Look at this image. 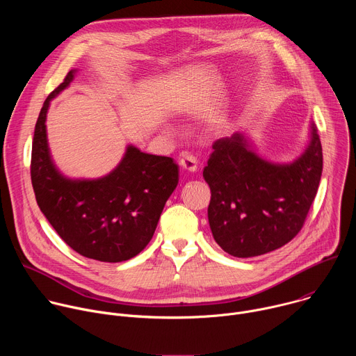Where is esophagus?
Listing matches in <instances>:
<instances>
[{
  "instance_id": "obj_1",
  "label": "esophagus",
  "mask_w": 356,
  "mask_h": 356,
  "mask_svg": "<svg viewBox=\"0 0 356 356\" xmlns=\"http://www.w3.org/2000/svg\"><path fill=\"white\" fill-rule=\"evenodd\" d=\"M197 159L193 156V155H188V154H184L181 155L180 158V168L183 169V172H186L187 175H191L197 170Z\"/></svg>"
}]
</instances>
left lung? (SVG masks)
I'll return each mask as SVG.
<instances>
[{
	"label": "left lung",
	"instance_id": "1",
	"mask_svg": "<svg viewBox=\"0 0 356 356\" xmlns=\"http://www.w3.org/2000/svg\"><path fill=\"white\" fill-rule=\"evenodd\" d=\"M202 177L211 200L209 222L216 242L235 258L282 248L301 229L323 173V147L316 124L310 140L291 162L261 158L249 134L235 132L213 145Z\"/></svg>",
	"mask_w": 356,
	"mask_h": 356
}]
</instances>
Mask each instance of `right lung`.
<instances>
[{
	"instance_id": "1",
	"label": "right lung",
	"mask_w": 356,
	"mask_h": 356,
	"mask_svg": "<svg viewBox=\"0 0 356 356\" xmlns=\"http://www.w3.org/2000/svg\"><path fill=\"white\" fill-rule=\"evenodd\" d=\"M77 70L49 94L32 143L31 179L38 206L59 236L81 257L124 262L149 243L168 198L179 183V166L128 145L121 162L98 179H70L55 165L47 143L50 101L70 86Z\"/></svg>"
}]
</instances>
